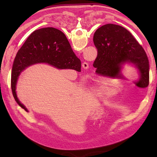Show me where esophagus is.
<instances>
[{"label": "esophagus", "mask_w": 157, "mask_h": 157, "mask_svg": "<svg viewBox=\"0 0 157 157\" xmlns=\"http://www.w3.org/2000/svg\"><path fill=\"white\" fill-rule=\"evenodd\" d=\"M82 67L84 68V69H88V67H89L88 63H86V62H84V63H82Z\"/></svg>", "instance_id": "34e87169"}]
</instances>
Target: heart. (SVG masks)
Listing matches in <instances>:
<instances>
[{"mask_svg":"<svg viewBox=\"0 0 157 157\" xmlns=\"http://www.w3.org/2000/svg\"><path fill=\"white\" fill-rule=\"evenodd\" d=\"M86 79H87L88 80L92 81V82H98V78H94V77H91V76H87Z\"/></svg>","mask_w":157,"mask_h":157,"instance_id":"1","label":"heart"}]
</instances>
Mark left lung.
<instances>
[{
  "mask_svg": "<svg viewBox=\"0 0 157 157\" xmlns=\"http://www.w3.org/2000/svg\"><path fill=\"white\" fill-rule=\"evenodd\" d=\"M93 41L98 51L93 66L96 72L109 78H123L121 65L132 63L140 73V79L136 83L140 88L149 84L150 65L142 46L128 30L122 26L109 23L101 26L94 34Z\"/></svg>",
  "mask_w": 157,
  "mask_h": 157,
  "instance_id": "left-lung-1",
  "label": "left lung"
}]
</instances>
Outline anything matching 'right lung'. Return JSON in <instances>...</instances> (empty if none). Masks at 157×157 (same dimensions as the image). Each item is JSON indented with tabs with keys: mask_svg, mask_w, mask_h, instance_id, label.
<instances>
[{
	"mask_svg": "<svg viewBox=\"0 0 157 157\" xmlns=\"http://www.w3.org/2000/svg\"><path fill=\"white\" fill-rule=\"evenodd\" d=\"M46 63L58 69L81 70V61L74 54L65 35L54 28H45L32 32L17 53L11 70V84L13 97L25 111L16 95V84L20 73L35 63Z\"/></svg>",
	"mask_w": 157,
	"mask_h": 157,
	"instance_id": "1",
	"label": "right lung"
}]
</instances>
